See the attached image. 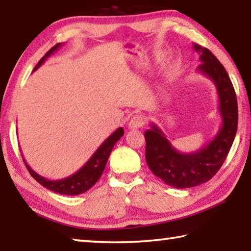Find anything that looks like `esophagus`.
Instances as JSON below:
<instances>
[{"instance_id": "1", "label": "esophagus", "mask_w": 251, "mask_h": 251, "mask_svg": "<svg viewBox=\"0 0 251 251\" xmlns=\"http://www.w3.org/2000/svg\"><path fill=\"white\" fill-rule=\"evenodd\" d=\"M144 124H145V117L142 115H135L131 117V120L128 123V127L129 128H139L142 127Z\"/></svg>"}]
</instances>
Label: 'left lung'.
I'll list each match as a JSON object with an SVG mask.
<instances>
[{
    "label": "left lung",
    "mask_w": 251,
    "mask_h": 251,
    "mask_svg": "<svg viewBox=\"0 0 251 251\" xmlns=\"http://www.w3.org/2000/svg\"><path fill=\"white\" fill-rule=\"evenodd\" d=\"M201 55L197 71L215 84L219 100L222 126L210 143L189 154L176 151L158 126L145 131L146 163L154 175L175 188H190L210 180L222 167L235 139L238 105L235 90L227 71L209 50L194 44Z\"/></svg>",
    "instance_id": "left-lung-1"
}]
</instances>
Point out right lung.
<instances>
[{"label": "right lung", "mask_w": 251, "mask_h": 251, "mask_svg": "<svg viewBox=\"0 0 251 251\" xmlns=\"http://www.w3.org/2000/svg\"><path fill=\"white\" fill-rule=\"evenodd\" d=\"M61 43H58L53 46V48L41 58V61L37 63V65L35 67H34V71L39 69V67L45 62V59L48 58L50 54H53L58 48H61ZM123 135H124V129L120 127V128L114 131V133L101 144L99 147V150L93 154V156L87 160V163L85 164L82 168H79L77 172L73 174V175L63 178V179H46V178L42 177L39 174L34 172L33 169L28 166L24 158L23 161L25 166L27 168L28 173L31 174V176L37 182H40L42 186H44L45 188L61 195L75 196V195H79L87 192V190L90 189L91 187L94 186L97 180L100 179V177L104 172L106 163H107L108 160L110 151H112L114 145H115L116 142L120 141Z\"/></svg>", "instance_id": "1"}]
</instances>
